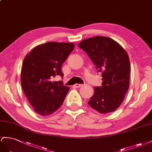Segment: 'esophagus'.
Returning <instances> with one entry per match:
<instances>
[{
  "instance_id": "esophagus-1",
  "label": "esophagus",
  "mask_w": 152,
  "mask_h": 152,
  "mask_svg": "<svg viewBox=\"0 0 152 152\" xmlns=\"http://www.w3.org/2000/svg\"><path fill=\"white\" fill-rule=\"evenodd\" d=\"M81 86H82V84H75L73 86L74 88H79Z\"/></svg>"
}]
</instances>
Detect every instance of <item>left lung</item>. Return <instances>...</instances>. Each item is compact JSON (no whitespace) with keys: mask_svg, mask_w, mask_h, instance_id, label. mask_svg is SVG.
I'll return each mask as SVG.
<instances>
[{"mask_svg":"<svg viewBox=\"0 0 152 152\" xmlns=\"http://www.w3.org/2000/svg\"><path fill=\"white\" fill-rule=\"evenodd\" d=\"M84 50L102 72V86H95L88 105L100 113L115 111L123 102L129 87L131 66L123 47L107 37L95 36L81 41Z\"/></svg>","mask_w":152,"mask_h":152,"instance_id":"8db88e82","label":"left lung"}]
</instances>
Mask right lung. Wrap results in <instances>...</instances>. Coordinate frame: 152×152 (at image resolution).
I'll list each match as a JSON object with an SVG mask.
<instances>
[{"label":"right lung","instance_id":"1","mask_svg":"<svg viewBox=\"0 0 152 152\" xmlns=\"http://www.w3.org/2000/svg\"><path fill=\"white\" fill-rule=\"evenodd\" d=\"M75 48L72 42H49L38 45L25 56L21 71V85L36 113L53 114L62 106L69 87L62 81V66Z\"/></svg>","mask_w":152,"mask_h":152}]
</instances>
